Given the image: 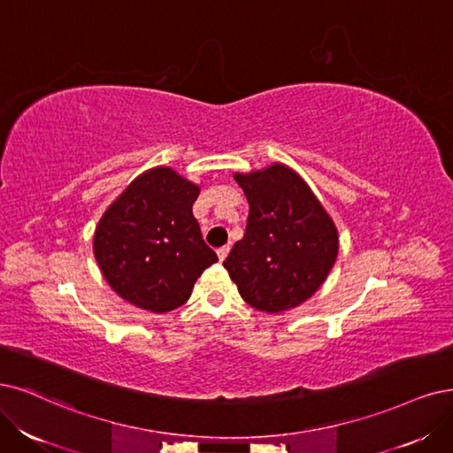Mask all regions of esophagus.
I'll use <instances>...</instances> for the list:
<instances>
[{
  "instance_id": "obj_1",
  "label": "esophagus",
  "mask_w": 453,
  "mask_h": 453,
  "mask_svg": "<svg viewBox=\"0 0 453 453\" xmlns=\"http://www.w3.org/2000/svg\"><path fill=\"white\" fill-rule=\"evenodd\" d=\"M216 254H218V259L224 261V259L227 257V254H229V246H222V248H218V250H216Z\"/></svg>"
}]
</instances>
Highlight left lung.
Wrapping results in <instances>:
<instances>
[{
    "mask_svg": "<svg viewBox=\"0 0 453 453\" xmlns=\"http://www.w3.org/2000/svg\"><path fill=\"white\" fill-rule=\"evenodd\" d=\"M250 212L244 237L224 261L229 278L252 308L281 313L319 289L338 259V227L308 182L274 162L233 175Z\"/></svg>",
    "mask_w": 453,
    "mask_h": 453,
    "instance_id": "8db88e82",
    "label": "left lung"
}]
</instances>
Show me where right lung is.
<instances>
[{
  "instance_id": "1",
  "label": "right lung",
  "mask_w": 453,
  "mask_h": 453,
  "mask_svg": "<svg viewBox=\"0 0 453 453\" xmlns=\"http://www.w3.org/2000/svg\"><path fill=\"white\" fill-rule=\"evenodd\" d=\"M199 190L172 167H150L98 220L95 259L127 303L153 313L172 311L187 303L196 280L218 261L192 214Z\"/></svg>"
}]
</instances>
